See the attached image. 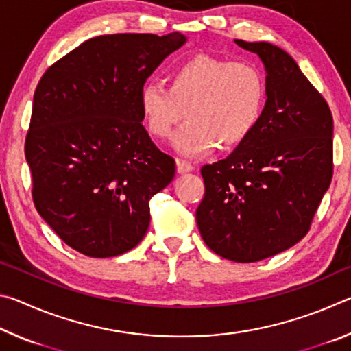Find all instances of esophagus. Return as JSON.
Wrapping results in <instances>:
<instances>
[{
  "instance_id": "34e87169",
  "label": "esophagus",
  "mask_w": 351,
  "mask_h": 351,
  "mask_svg": "<svg viewBox=\"0 0 351 351\" xmlns=\"http://www.w3.org/2000/svg\"><path fill=\"white\" fill-rule=\"evenodd\" d=\"M193 167L192 164L187 162V161H182V159H178L176 161V171L180 175H184V173H189V171H192Z\"/></svg>"
}]
</instances>
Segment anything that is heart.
Segmentation results:
<instances>
[{"label":"heart","instance_id":"obj_1","mask_svg":"<svg viewBox=\"0 0 351 351\" xmlns=\"http://www.w3.org/2000/svg\"><path fill=\"white\" fill-rule=\"evenodd\" d=\"M266 102V82L252 63L198 54L171 71L167 88L147 83L139 93L142 122L153 138L167 141L178 125L176 152L203 156L219 145L234 150L257 128Z\"/></svg>","mask_w":351,"mask_h":351}]
</instances>
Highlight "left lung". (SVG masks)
<instances>
[{
  "mask_svg": "<svg viewBox=\"0 0 351 351\" xmlns=\"http://www.w3.org/2000/svg\"><path fill=\"white\" fill-rule=\"evenodd\" d=\"M235 43L263 63L266 104L247 141L201 169L197 224L213 252L252 263L287 251L310 229L332 176V117L287 51Z\"/></svg>",
  "mask_w": 351,
  "mask_h": 351,
  "instance_id": "left-lung-1",
  "label": "left lung"
}]
</instances>
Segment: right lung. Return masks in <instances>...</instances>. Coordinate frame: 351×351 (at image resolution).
Wrapping results in <instances>:
<instances>
[{"label":"right lung","instance_id":"right-lung-1","mask_svg":"<svg viewBox=\"0 0 351 351\" xmlns=\"http://www.w3.org/2000/svg\"><path fill=\"white\" fill-rule=\"evenodd\" d=\"M169 35L86 40L46 71L34 94L26 161L40 217L75 251L116 257L144 239L148 201L175 176V159L142 125L139 93L171 52Z\"/></svg>","mask_w":351,"mask_h":351}]
</instances>
